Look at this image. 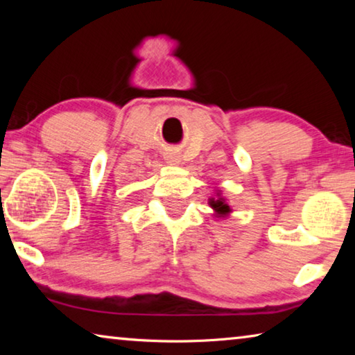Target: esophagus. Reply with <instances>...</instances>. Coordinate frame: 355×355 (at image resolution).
<instances>
[{"label":"esophagus","mask_w":355,"mask_h":355,"mask_svg":"<svg viewBox=\"0 0 355 355\" xmlns=\"http://www.w3.org/2000/svg\"><path fill=\"white\" fill-rule=\"evenodd\" d=\"M169 163H178V161H177V158H173V156H171V158H169Z\"/></svg>","instance_id":"1"}]
</instances>
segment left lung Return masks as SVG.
Listing matches in <instances>:
<instances>
[{
	"instance_id": "8db88e82",
	"label": "left lung",
	"mask_w": 355,
	"mask_h": 355,
	"mask_svg": "<svg viewBox=\"0 0 355 355\" xmlns=\"http://www.w3.org/2000/svg\"><path fill=\"white\" fill-rule=\"evenodd\" d=\"M209 207L214 209V213L218 218H224V216H228L232 213L228 203L225 202L224 197H220L219 194H218V199H209Z\"/></svg>"
}]
</instances>
